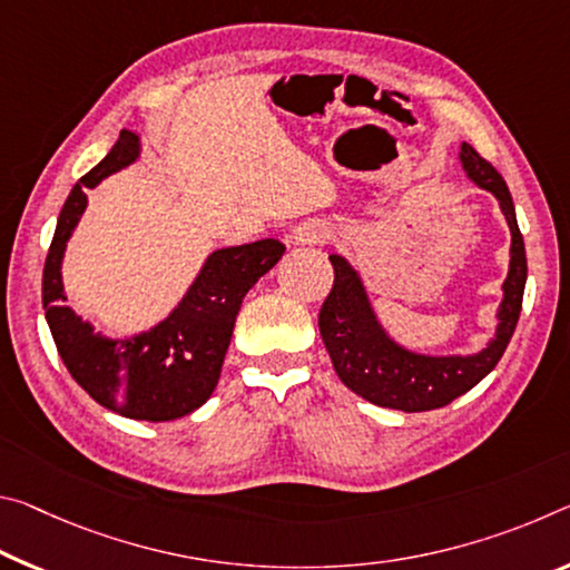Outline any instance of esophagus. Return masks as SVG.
Segmentation results:
<instances>
[{
	"instance_id": "esophagus-1",
	"label": "esophagus",
	"mask_w": 570,
	"mask_h": 570,
	"mask_svg": "<svg viewBox=\"0 0 570 570\" xmlns=\"http://www.w3.org/2000/svg\"><path fill=\"white\" fill-rule=\"evenodd\" d=\"M327 238H330L327 225L317 220L302 223L299 228L294 230V243H299V246H314V243H324Z\"/></svg>"
}]
</instances>
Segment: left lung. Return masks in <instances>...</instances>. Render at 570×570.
<instances>
[{
    "label": "left lung",
    "instance_id": "obj_1",
    "mask_svg": "<svg viewBox=\"0 0 570 570\" xmlns=\"http://www.w3.org/2000/svg\"><path fill=\"white\" fill-rule=\"evenodd\" d=\"M459 161L466 177L492 193L510 225V271L502 284V302L497 309V330L487 347L474 355H421L405 350L377 322L367 299L363 278L345 256L332 253L334 284L320 309V332L327 347L334 373L352 393L383 409L405 413L433 411L449 405L459 395L487 377L508 350L522 309V292L528 282L525 243L514 218L512 195L500 171L462 144Z\"/></svg>",
    "mask_w": 570,
    "mask_h": 570
}]
</instances>
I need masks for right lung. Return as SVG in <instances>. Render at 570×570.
<instances>
[{"label":"right lung","instance_id":"right-lung-1","mask_svg":"<svg viewBox=\"0 0 570 570\" xmlns=\"http://www.w3.org/2000/svg\"><path fill=\"white\" fill-rule=\"evenodd\" d=\"M141 155L134 131L121 129L111 151L78 179L62 205L42 271V309L68 373L104 409L137 421H175L210 399L218 385L243 296L284 256V243L264 238L218 248L167 320L134 337L111 340L66 304L62 256L96 187Z\"/></svg>","mask_w":570,"mask_h":570}]
</instances>
